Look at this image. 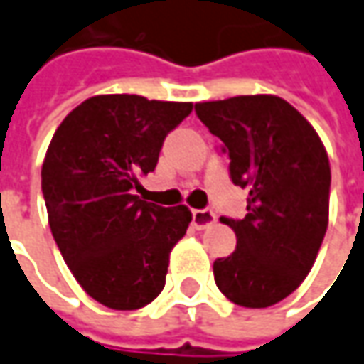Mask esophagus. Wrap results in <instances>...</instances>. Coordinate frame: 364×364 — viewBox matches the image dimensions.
<instances>
[{
    "mask_svg": "<svg viewBox=\"0 0 364 364\" xmlns=\"http://www.w3.org/2000/svg\"><path fill=\"white\" fill-rule=\"evenodd\" d=\"M214 222H216V214H214L210 208L192 212V224H194V228H198V230L208 228V226H212Z\"/></svg>",
    "mask_w": 364,
    "mask_h": 364,
    "instance_id": "obj_1",
    "label": "esophagus"
}]
</instances>
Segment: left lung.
I'll return each instance as SVG.
<instances>
[{
  "label": "left lung",
  "instance_id": "obj_1",
  "mask_svg": "<svg viewBox=\"0 0 364 364\" xmlns=\"http://www.w3.org/2000/svg\"><path fill=\"white\" fill-rule=\"evenodd\" d=\"M196 114L230 156V178L248 186L242 220L220 218L236 250L214 262L220 292L238 306L267 309L311 272L328 226L331 164L318 134L272 94L198 102Z\"/></svg>",
  "mask_w": 364,
  "mask_h": 364
}]
</instances>
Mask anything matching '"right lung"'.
<instances>
[{
	"instance_id": "right-lung-1",
	"label": "right lung",
	"mask_w": 364,
	"mask_h": 364,
	"mask_svg": "<svg viewBox=\"0 0 364 364\" xmlns=\"http://www.w3.org/2000/svg\"><path fill=\"white\" fill-rule=\"evenodd\" d=\"M190 112L192 102L102 94L72 109L48 146L41 192L53 240L80 287L108 309H142L164 289L192 212L162 208L134 190Z\"/></svg>"
}]
</instances>
